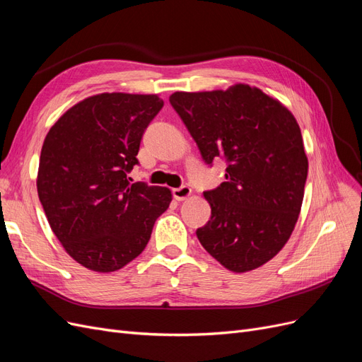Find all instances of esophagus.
I'll return each mask as SVG.
<instances>
[{
  "instance_id": "obj_1",
  "label": "esophagus",
  "mask_w": 362,
  "mask_h": 362,
  "mask_svg": "<svg viewBox=\"0 0 362 362\" xmlns=\"http://www.w3.org/2000/svg\"><path fill=\"white\" fill-rule=\"evenodd\" d=\"M172 194L177 199V201H184V199H187L192 194V189L189 185H181V187H178V189H173Z\"/></svg>"
}]
</instances>
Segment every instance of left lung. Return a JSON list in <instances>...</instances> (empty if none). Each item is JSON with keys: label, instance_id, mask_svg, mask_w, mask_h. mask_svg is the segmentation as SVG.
<instances>
[{"label": "left lung", "instance_id": "8db88e82", "mask_svg": "<svg viewBox=\"0 0 362 362\" xmlns=\"http://www.w3.org/2000/svg\"><path fill=\"white\" fill-rule=\"evenodd\" d=\"M172 107L202 158L226 161V181L204 192L211 218L197 240L233 272L267 264L288 243L300 216L308 161L295 117L257 88L175 93Z\"/></svg>", "mask_w": 362, "mask_h": 362}]
</instances>
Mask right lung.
Listing matches in <instances>:
<instances>
[{"instance_id":"obj_1","label":"right lung","mask_w":362,"mask_h":362,"mask_svg":"<svg viewBox=\"0 0 362 362\" xmlns=\"http://www.w3.org/2000/svg\"><path fill=\"white\" fill-rule=\"evenodd\" d=\"M154 94L105 93L70 107L46 134L37 192L51 229L82 267L112 272L138 257L168 209L166 187L130 182Z\"/></svg>"}]
</instances>
